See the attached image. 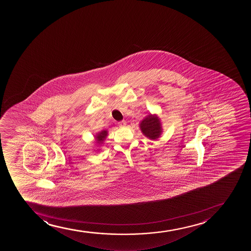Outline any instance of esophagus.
Instances as JSON below:
<instances>
[{"instance_id": "1", "label": "esophagus", "mask_w": 251, "mask_h": 251, "mask_svg": "<svg viewBox=\"0 0 251 251\" xmlns=\"http://www.w3.org/2000/svg\"><path fill=\"white\" fill-rule=\"evenodd\" d=\"M119 127H124L126 126V124H127V122L125 121V120H123V121L119 122Z\"/></svg>"}]
</instances>
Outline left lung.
Masks as SVG:
<instances>
[{"mask_svg":"<svg viewBox=\"0 0 251 251\" xmlns=\"http://www.w3.org/2000/svg\"><path fill=\"white\" fill-rule=\"evenodd\" d=\"M142 134L151 140H157L162 133V124L157 114H148L139 124Z\"/></svg>","mask_w":251,"mask_h":251,"instance_id":"obj_1","label":"left lung"}]
</instances>
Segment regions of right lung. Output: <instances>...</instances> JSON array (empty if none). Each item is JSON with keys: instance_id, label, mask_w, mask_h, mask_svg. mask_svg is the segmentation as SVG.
I'll return each mask as SVG.
<instances>
[{"instance_id": "right-lung-1", "label": "right lung", "mask_w": 251, "mask_h": 251, "mask_svg": "<svg viewBox=\"0 0 251 251\" xmlns=\"http://www.w3.org/2000/svg\"><path fill=\"white\" fill-rule=\"evenodd\" d=\"M108 136V131L107 130H102L101 132H98L95 135V139L97 146H101L103 142L105 141L106 137Z\"/></svg>"}]
</instances>
